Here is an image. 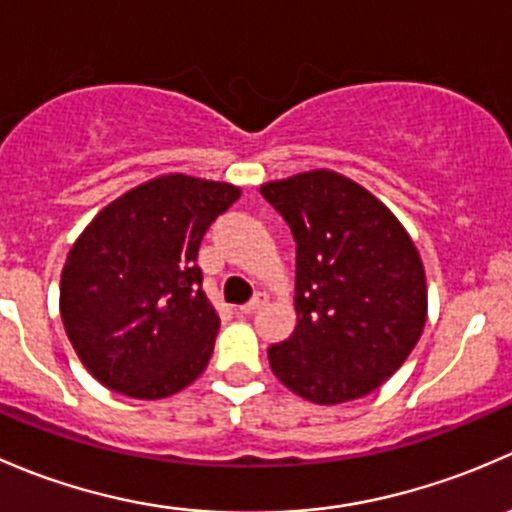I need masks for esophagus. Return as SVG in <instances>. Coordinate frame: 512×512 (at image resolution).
<instances>
[{
    "label": "esophagus",
    "instance_id": "esophagus-1",
    "mask_svg": "<svg viewBox=\"0 0 512 512\" xmlns=\"http://www.w3.org/2000/svg\"><path fill=\"white\" fill-rule=\"evenodd\" d=\"M266 300H268V298H266V293H256L254 298L249 300V303L239 305V313H241V315H251V313H256V310L261 308V305L266 303Z\"/></svg>",
    "mask_w": 512,
    "mask_h": 512
}]
</instances>
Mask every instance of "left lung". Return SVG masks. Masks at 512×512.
<instances>
[{"label": "left lung", "mask_w": 512, "mask_h": 512, "mask_svg": "<svg viewBox=\"0 0 512 512\" xmlns=\"http://www.w3.org/2000/svg\"><path fill=\"white\" fill-rule=\"evenodd\" d=\"M295 239V313L271 370L313 404L360 399L404 365L424 333L426 276L412 236L365 187L333 170L266 182Z\"/></svg>", "instance_id": "obj_1"}]
</instances>
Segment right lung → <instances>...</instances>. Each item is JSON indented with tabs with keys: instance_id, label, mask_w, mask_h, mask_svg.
I'll return each instance as SVG.
<instances>
[{
	"instance_id": "right-lung-1",
	"label": "right lung",
	"mask_w": 512,
	"mask_h": 512,
	"mask_svg": "<svg viewBox=\"0 0 512 512\" xmlns=\"http://www.w3.org/2000/svg\"><path fill=\"white\" fill-rule=\"evenodd\" d=\"M241 197L229 182L162 175L103 207L61 271V320L103 387L165 399L209 365L219 313L202 291L199 244Z\"/></svg>"
}]
</instances>
